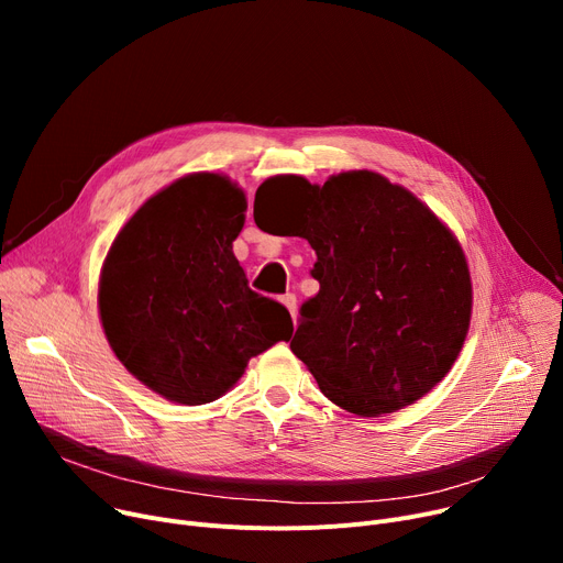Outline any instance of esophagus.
<instances>
[{"label":"esophagus","mask_w":563,"mask_h":563,"mask_svg":"<svg viewBox=\"0 0 563 563\" xmlns=\"http://www.w3.org/2000/svg\"><path fill=\"white\" fill-rule=\"evenodd\" d=\"M283 303H285V308L289 310L291 319H297V294H294V291H287L285 297H283Z\"/></svg>","instance_id":"esophagus-1"}]
</instances>
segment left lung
Masks as SVG:
<instances>
[{
	"mask_svg": "<svg viewBox=\"0 0 563 563\" xmlns=\"http://www.w3.org/2000/svg\"><path fill=\"white\" fill-rule=\"evenodd\" d=\"M283 183L303 196L299 236L317 253L310 274L319 280L299 310L294 356L356 416L418 401L452 369L470 327L472 285L456 236L372 170L333 175L323 187Z\"/></svg>",
	"mask_w": 563,
	"mask_h": 563,
	"instance_id": "8db88e82",
	"label": "left lung"
}]
</instances>
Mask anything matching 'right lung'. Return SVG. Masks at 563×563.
<instances>
[{
	"mask_svg": "<svg viewBox=\"0 0 563 563\" xmlns=\"http://www.w3.org/2000/svg\"><path fill=\"white\" fill-rule=\"evenodd\" d=\"M246 196L194 173L145 200L113 240L98 306L130 374L175 404L219 399L257 353L291 338V317L249 287L232 253Z\"/></svg>",
	"mask_w": 563,
	"mask_h": 563,
	"instance_id": "add662e5",
	"label": "right lung"
}]
</instances>
